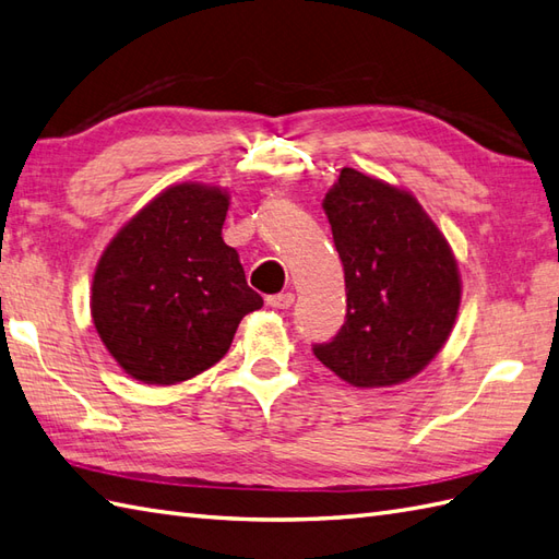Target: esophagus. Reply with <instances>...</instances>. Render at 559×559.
I'll use <instances>...</instances> for the list:
<instances>
[{"label": "esophagus", "instance_id": "obj_1", "mask_svg": "<svg viewBox=\"0 0 559 559\" xmlns=\"http://www.w3.org/2000/svg\"><path fill=\"white\" fill-rule=\"evenodd\" d=\"M294 304V292H282L275 296H267V306L275 308V311H287Z\"/></svg>", "mask_w": 559, "mask_h": 559}]
</instances>
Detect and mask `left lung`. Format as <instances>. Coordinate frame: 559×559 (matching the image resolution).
I'll return each instance as SVG.
<instances>
[{"label":"left lung","instance_id":"8db88e82","mask_svg":"<svg viewBox=\"0 0 559 559\" xmlns=\"http://www.w3.org/2000/svg\"><path fill=\"white\" fill-rule=\"evenodd\" d=\"M344 265L346 320L318 361L358 390L416 378L448 344L462 304L450 241L418 198L344 167L322 198Z\"/></svg>","mask_w":559,"mask_h":559}]
</instances>
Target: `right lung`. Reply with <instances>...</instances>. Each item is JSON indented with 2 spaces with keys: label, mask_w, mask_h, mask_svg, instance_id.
<instances>
[{
  "label": "right lung",
  "mask_w": 559,
  "mask_h": 559,
  "mask_svg": "<svg viewBox=\"0 0 559 559\" xmlns=\"http://www.w3.org/2000/svg\"><path fill=\"white\" fill-rule=\"evenodd\" d=\"M229 198L222 186L171 183L97 260L93 325L133 380L177 384L201 376L229 352L241 318L263 306L239 253L222 239Z\"/></svg>",
  "instance_id": "add662e5"
}]
</instances>
